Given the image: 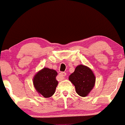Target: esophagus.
Listing matches in <instances>:
<instances>
[{
	"instance_id": "obj_1",
	"label": "esophagus",
	"mask_w": 125,
	"mask_h": 125,
	"mask_svg": "<svg viewBox=\"0 0 125 125\" xmlns=\"http://www.w3.org/2000/svg\"><path fill=\"white\" fill-rule=\"evenodd\" d=\"M65 76H66V73H65V72H61V73H60L59 76H60V80L65 79Z\"/></svg>"
}]
</instances>
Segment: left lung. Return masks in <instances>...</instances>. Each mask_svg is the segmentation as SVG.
I'll use <instances>...</instances> for the list:
<instances>
[{
	"label": "left lung",
	"mask_w": 125,
	"mask_h": 125,
	"mask_svg": "<svg viewBox=\"0 0 125 125\" xmlns=\"http://www.w3.org/2000/svg\"><path fill=\"white\" fill-rule=\"evenodd\" d=\"M69 79L74 85L76 92L81 97H86L94 88L96 77L90 68L80 64L76 67Z\"/></svg>",
	"instance_id": "1"
}]
</instances>
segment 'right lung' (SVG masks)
I'll use <instances>...</instances> for the list:
<instances>
[{"instance_id":"add662e5","label":"right lung","mask_w":125,"mask_h":125,"mask_svg":"<svg viewBox=\"0 0 125 125\" xmlns=\"http://www.w3.org/2000/svg\"><path fill=\"white\" fill-rule=\"evenodd\" d=\"M58 73L53 69L44 67L34 75L33 84L40 95L46 98L53 96L58 84L56 77Z\"/></svg>"}]
</instances>
